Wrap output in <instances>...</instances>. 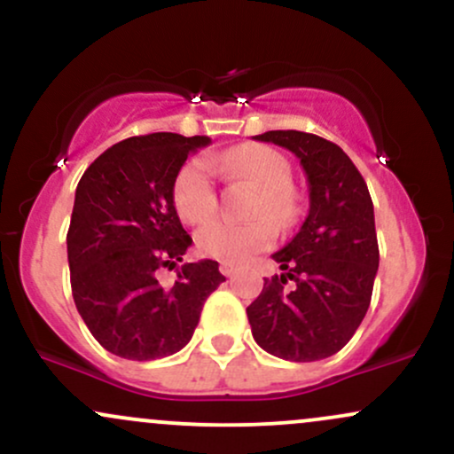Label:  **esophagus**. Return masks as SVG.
<instances>
[{
	"label": "esophagus",
	"instance_id": "1",
	"mask_svg": "<svg viewBox=\"0 0 454 454\" xmlns=\"http://www.w3.org/2000/svg\"><path fill=\"white\" fill-rule=\"evenodd\" d=\"M220 270H222V275H223V278H232V275H234V270H237V269H234V264L222 262V264H220Z\"/></svg>",
	"mask_w": 454,
	"mask_h": 454
}]
</instances>
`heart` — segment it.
<instances>
[{
    "label": "heart",
    "instance_id": "b5f03b06",
    "mask_svg": "<svg viewBox=\"0 0 454 454\" xmlns=\"http://www.w3.org/2000/svg\"><path fill=\"white\" fill-rule=\"evenodd\" d=\"M215 168L232 176L254 181L260 198L254 205V217H267L273 226L284 228L294 220L296 200L293 190V166L279 151L264 145H243V147L215 155V158H194L179 170L173 187L175 209L187 223H205L217 211ZM273 228L264 220L234 223L215 220L200 228L196 234V247L202 256L237 264L252 258L260 249L269 247Z\"/></svg>",
    "mask_w": 454,
    "mask_h": 454
}]
</instances>
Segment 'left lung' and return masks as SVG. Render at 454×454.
I'll list each match as a JSON object with an SVG mask.
<instances>
[{
  "mask_svg": "<svg viewBox=\"0 0 454 454\" xmlns=\"http://www.w3.org/2000/svg\"><path fill=\"white\" fill-rule=\"evenodd\" d=\"M254 138L301 160L309 213L293 241L273 254L284 273L264 279L262 293L247 307L252 335L278 358L320 361L352 340L372 303L380 264L372 196L352 160L331 140L296 129Z\"/></svg>",
  "mask_w": 454,
  "mask_h": 454,
  "instance_id": "obj_1",
  "label": "left lung"
}]
</instances>
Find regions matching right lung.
I'll list each match as a JSON object with an SVG mask.
<instances>
[{"mask_svg": "<svg viewBox=\"0 0 454 454\" xmlns=\"http://www.w3.org/2000/svg\"><path fill=\"white\" fill-rule=\"evenodd\" d=\"M211 140L173 132L132 137L106 149L81 176L67 231V264L78 314L102 348L155 361L187 346L202 305L226 278L215 260L175 269L192 245L173 202L187 155Z\"/></svg>", "mask_w": 454, "mask_h": 454, "instance_id": "obj_1", "label": "right lung"}]
</instances>
